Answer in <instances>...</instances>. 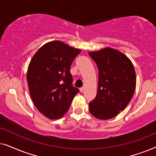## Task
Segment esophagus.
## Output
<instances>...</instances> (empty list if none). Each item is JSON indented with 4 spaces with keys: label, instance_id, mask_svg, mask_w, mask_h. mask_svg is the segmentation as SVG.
Returning <instances> with one entry per match:
<instances>
[{
    "label": "esophagus",
    "instance_id": "obj_1",
    "mask_svg": "<svg viewBox=\"0 0 156 156\" xmlns=\"http://www.w3.org/2000/svg\"><path fill=\"white\" fill-rule=\"evenodd\" d=\"M84 87H81V88L80 89V92H83V91H84Z\"/></svg>",
    "mask_w": 156,
    "mask_h": 156
}]
</instances>
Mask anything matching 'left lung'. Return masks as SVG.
Instances as JSON below:
<instances>
[{
    "mask_svg": "<svg viewBox=\"0 0 156 156\" xmlns=\"http://www.w3.org/2000/svg\"><path fill=\"white\" fill-rule=\"evenodd\" d=\"M89 55L99 69L97 94L89 104V112L101 120L112 119L125 109L133 97L136 84L133 65L124 54L111 48Z\"/></svg>",
    "mask_w": 156,
    "mask_h": 156,
    "instance_id": "left-lung-1",
    "label": "left lung"
}]
</instances>
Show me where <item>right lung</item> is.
Listing matches in <instances>:
<instances>
[{"mask_svg": "<svg viewBox=\"0 0 156 156\" xmlns=\"http://www.w3.org/2000/svg\"><path fill=\"white\" fill-rule=\"evenodd\" d=\"M81 52L56 40L42 45L29 64L27 81L34 104L50 119H58L69 110L80 90L72 86L70 67Z\"/></svg>", "mask_w": 156, "mask_h": 156, "instance_id": "add662e5", "label": "right lung"}]
</instances>
